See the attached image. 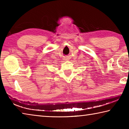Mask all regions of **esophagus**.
Segmentation results:
<instances>
[{"instance_id":"esophagus-1","label":"esophagus","mask_w":129,"mask_h":129,"mask_svg":"<svg viewBox=\"0 0 129 129\" xmlns=\"http://www.w3.org/2000/svg\"><path fill=\"white\" fill-rule=\"evenodd\" d=\"M65 60H68V58H65Z\"/></svg>"}]
</instances>
